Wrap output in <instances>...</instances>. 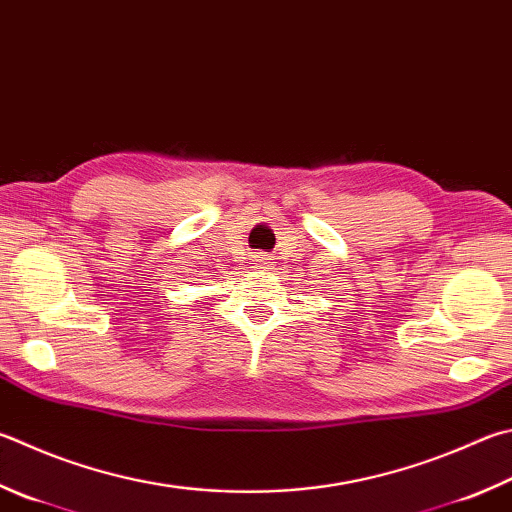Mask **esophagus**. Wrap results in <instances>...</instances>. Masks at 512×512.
I'll list each match as a JSON object with an SVG mask.
<instances>
[{"label": "esophagus", "instance_id": "34e87169", "mask_svg": "<svg viewBox=\"0 0 512 512\" xmlns=\"http://www.w3.org/2000/svg\"><path fill=\"white\" fill-rule=\"evenodd\" d=\"M259 262H262V264H266V262H264V257H262V259H259ZM262 268H266V266H262Z\"/></svg>", "mask_w": 512, "mask_h": 512}]
</instances>
